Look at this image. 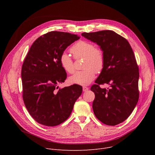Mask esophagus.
<instances>
[{
	"mask_svg": "<svg viewBox=\"0 0 155 155\" xmlns=\"http://www.w3.org/2000/svg\"><path fill=\"white\" fill-rule=\"evenodd\" d=\"M88 90H89V88H88L87 87H86V86H83V91L84 92L87 91Z\"/></svg>",
	"mask_w": 155,
	"mask_h": 155,
	"instance_id": "esophagus-1",
	"label": "esophagus"
}]
</instances>
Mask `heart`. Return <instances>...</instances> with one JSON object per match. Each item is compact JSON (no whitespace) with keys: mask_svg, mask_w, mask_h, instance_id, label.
<instances>
[{"mask_svg":"<svg viewBox=\"0 0 155 155\" xmlns=\"http://www.w3.org/2000/svg\"><path fill=\"white\" fill-rule=\"evenodd\" d=\"M71 52L75 58H84L83 68L85 69L76 72L69 77L72 84L86 86L90 84L95 77V72H101L104 65L105 58L103 51L95 48L94 44L89 41L80 40L71 48ZM60 64L63 69L69 74L75 71L74 61L67 51H63L59 58Z\"/></svg>","mask_w":155,"mask_h":155,"instance_id":"1","label":"heart"}]
</instances>
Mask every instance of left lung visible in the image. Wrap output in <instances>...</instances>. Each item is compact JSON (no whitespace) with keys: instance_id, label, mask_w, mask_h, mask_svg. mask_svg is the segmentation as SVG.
Wrapping results in <instances>:
<instances>
[{"instance_id":"8db88e82","label":"left lung","mask_w":155,"mask_h":155,"mask_svg":"<svg viewBox=\"0 0 155 155\" xmlns=\"http://www.w3.org/2000/svg\"><path fill=\"white\" fill-rule=\"evenodd\" d=\"M81 35L97 43L103 51L104 68L91 90L95 94L93 108L105 124L115 126L125 121L136 107L139 96V68L126 39L114 31L83 32ZM106 83L110 87L101 88Z\"/></svg>"}]
</instances>
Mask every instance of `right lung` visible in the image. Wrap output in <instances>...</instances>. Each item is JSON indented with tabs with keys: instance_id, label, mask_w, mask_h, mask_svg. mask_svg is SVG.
Here are the masks:
<instances>
[{
	"instance_id": "obj_1",
	"label": "right lung",
	"mask_w": 155,
	"mask_h": 155,
	"mask_svg": "<svg viewBox=\"0 0 155 155\" xmlns=\"http://www.w3.org/2000/svg\"><path fill=\"white\" fill-rule=\"evenodd\" d=\"M79 38L68 32H48L33 43L23 64V101L31 117L42 125L55 126L65 121L82 93V87L76 84L57 90L67 78L60 56Z\"/></svg>"
}]
</instances>
